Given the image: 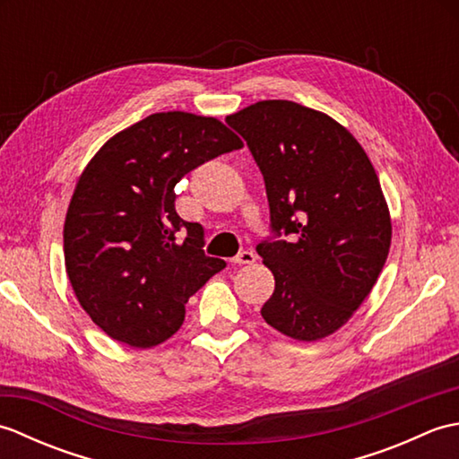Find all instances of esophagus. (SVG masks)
I'll list each match as a JSON object with an SVG mask.
<instances>
[{
    "mask_svg": "<svg viewBox=\"0 0 459 459\" xmlns=\"http://www.w3.org/2000/svg\"><path fill=\"white\" fill-rule=\"evenodd\" d=\"M232 262H235V264H252V262H256V255L252 250H242L240 255L232 258Z\"/></svg>",
    "mask_w": 459,
    "mask_h": 459,
    "instance_id": "obj_1",
    "label": "esophagus"
}]
</instances>
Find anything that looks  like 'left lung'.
<instances>
[{"label": "left lung", "instance_id": "8db88e82", "mask_svg": "<svg viewBox=\"0 0 459 459\" xmlns=\"http://www.w3.org/2000/svg\"><path fill=\"white\" fill-rule=\"evenodd\" d=\"M227 124L262 171L276 237L256 247L274 274L260 314L291 339L317 341L363 304L388 256L393 224L368 155L331 116L291 100H262Z\"/></svg>", "mask_w": 459, "mask_h": 459}]
</instances>
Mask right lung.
I'll list each match as a JSON object with an SVG mask.
<instances>
[{
    "label": "right lung",
    "instance_id": "right-lung-1",
    "mask_svg": "<svg viewBox=\"0 0 459 459\" xmlns=\"http://www.w3.org/2000/svg\"><path fill=\"white\" fill-rule=\"evenodd\" d=\"M240 148L217 118L158 112L112 135L86 165L65 219V266L106 335L138 349L163 343L187 299L227 266L204 255L201 224L175 211V185Z\"/></svg>",
    "mask_w": 459,
    "mask_h": 459
}]
</instances>
